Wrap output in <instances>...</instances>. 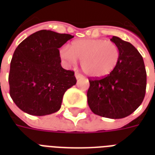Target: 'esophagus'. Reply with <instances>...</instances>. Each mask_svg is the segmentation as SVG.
I'll return each mask as SVG.
<instances>
[{"label":"esophagus","mask_w":155,"mask_h":155,"mask_svg":"<svg viewBox=\"0 0 155 155\" xmlns=\"http://www.w3.org/2000/svg\"><path fill=\"white\" fill-rule=\"evenodd\" d=\"M75 78H76L77 80H79V79H82L83 78V75H81V74H80V73L75 72Z\"/></svg>","instance_id":"34e87169"}]
</instances>
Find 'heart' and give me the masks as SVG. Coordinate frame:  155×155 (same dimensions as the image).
Masks as SVG:
<instances>
[{
  "label": "heart",
  "mask_w": 155,
  "mask_h": 155,
  "mask_svg": "<svg viewBox=\"0 0 155 155\" xmlns=\"http://www.w3.org/2000/svg\"><path fill=\"white\" fill-rule=\"evenodd\" d=\"M61 57L70 64L81 60V68L88 76L101 78L110 74L120 59V49L105 39H80L71 42L70 49L63 47Z\"/></svg>",
  "instance_id": "b5f03b06"
}]
</instances>
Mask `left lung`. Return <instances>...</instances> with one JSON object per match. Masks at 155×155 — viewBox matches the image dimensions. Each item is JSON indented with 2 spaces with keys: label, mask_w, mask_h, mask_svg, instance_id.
<instances>
[{
  "label": "left lung",
  "mask_w": 155,
  "mask_h": 155,
  "mask_svg": "<svg viewBox=\"0 0 155 155\" xmlns=\"http://www.w3.org/2000/svg\"><path fill=\"white\" fill-rule=\"evenodd\" d=\"M120 49V59L114 70L102 78L89 79L87 103L92 113L111 119L124 118L143 101L147 71L141 54L131 43L113 36Z\"/></svg>",
  "instance_id": "left-lung-1"
}]
</instances>
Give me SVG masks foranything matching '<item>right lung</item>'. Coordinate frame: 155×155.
I'll list each match as a JSON object with an SVG mask.
<instances>
[{"label": "right lung", "instance_id": "add662e5", "mask_svg": "<svg viewBox=\"0 0 155 155\" xmlns=\"http://www.w3.org/2000/svg\"><path fill=\"white\" fill-rule=\"evenodd\" d=\"M74 36L42 30L16 48L8 74L9 94L16 105L34 116L55 113L65 92L76 84L73 71L62 68L59 48Z\"/></svg>", "mask_w": 155, "mask_h": 155}]
</instances>
